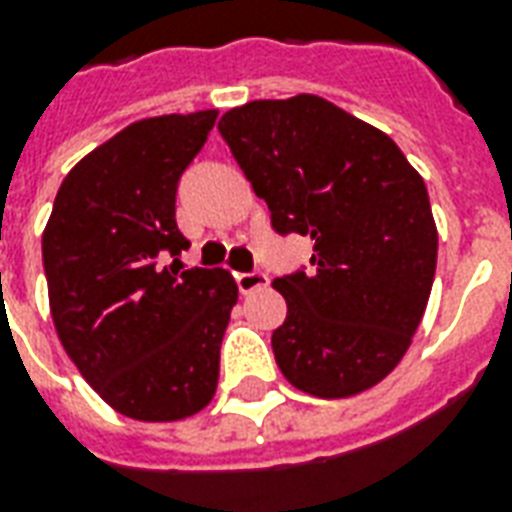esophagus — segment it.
I'll return each instance as SVG.
<instances>
[{
  "instance_id": "1",
  "label": "esophagus",
  "mask_w": 512,
  "mask_h": 512,
  "mask_svg": "<svg viewBox=\"0 0 512 512\" xmlns=\"http://www.w3.org/2000/svg\"><path fill=\"white\" fill-rule=\"evenodd\" d=\"M235 282H238L241 293H255V290L266 288L268 274H263V271H244V274H235Z\"/></svg>"
}]
</instances>
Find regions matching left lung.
<instances>
[{"label":"left lung","instance_id":"obj_1","mask_svg":"<svg viewBox=\"0 0 512 512\" xmlns=\"http://www.w3.org/2000/svg\"><path fill=\"white\" fill-rule=\"evenodd\" d=\"M219 134L277 233L312 238L310 271L274 279L288 318L271 334L282 376L351 397L403 359L428 307L439 233L425 180L378 128L318 95L252 101Z\"/></svg>","mask_w":512,"mask_h":512}]
</instances>
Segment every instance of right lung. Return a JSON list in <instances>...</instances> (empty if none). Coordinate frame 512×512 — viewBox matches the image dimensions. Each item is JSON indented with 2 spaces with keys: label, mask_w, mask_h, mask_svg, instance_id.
Wrapping results in <instances>:
<instances>
[{
  "label": "right lung",
  "mask_w": 512,
  "mask_h": 512,
  "mask_svg": "<svg viewBox=\"0 0 512 512\" xmlns=\"http://www.w3.org/2000/svg\"><path fill=\"white\" fill-rule=\"evenodd\" d=\"M216 109L131 123L62 180L43 230L54 329L84 381L142 422L211 403L238 288L224 268H183L178 180ZM173 263L169 264L168 260Z\"/></svg>",
  "instance_id": "obj_1"
}]
</instances>
